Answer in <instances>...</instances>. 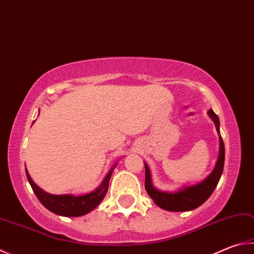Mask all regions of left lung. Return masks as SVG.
<instances>
[{
  "label": "left lung",
  "mask_w": 254,
  "mask_h": 254,
  "mask_svg": "<svg viewBox=\"0 0 254 254\" xmlns=\"http://www.w3.org/2000/svg\"><path fill=\"white\" fill-rule=\"evenodd\" d=\"M207 114L212 119V121L214 122L216 131L220 133V121L218 115L213 112V110H209ZM144 167L145 190L156 205L160 206L161 209L172 212H186L194 210L209 199L212 192L214 191L215 187L218 186L224 167V143L220 135L219 158L218 161H216L213 171L210 173L209 177L200 183L194 184V186L186 187L177 192H164L155 189L153 184H152L150 169L146 163H144Z\"/></svg>",
  "instance_id": "1"
}]
</instances>
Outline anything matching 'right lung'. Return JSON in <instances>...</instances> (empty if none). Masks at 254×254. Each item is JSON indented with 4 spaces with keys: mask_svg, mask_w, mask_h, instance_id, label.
<instances>
[{
    "mask_svg": "<svg viewBox=\"0 0 254 254\" xmlns=\"http://www.w3.org/2000/svg\"><path fill=\"white\" fill-rule=\"evenodd\" d=\"M115 167H117V164H114V167L110 170V172L104 178L102 184L99 188H96L94 191L87 193V194L79 196L73 194H50V193H47L36 186L33 180L31 179L26 169L25 173L32 187V190L34 191L35 195L38 196L41 203L47 207L48 210L62 216H81L95 209L101 203V201L104 199L109 189L110 179H111Z\"/></svg>",
    "mask_w": 254,
    "mask_h": 254,
    "instance_id": "1",
    "label": "right lung"
}]
</instances>
